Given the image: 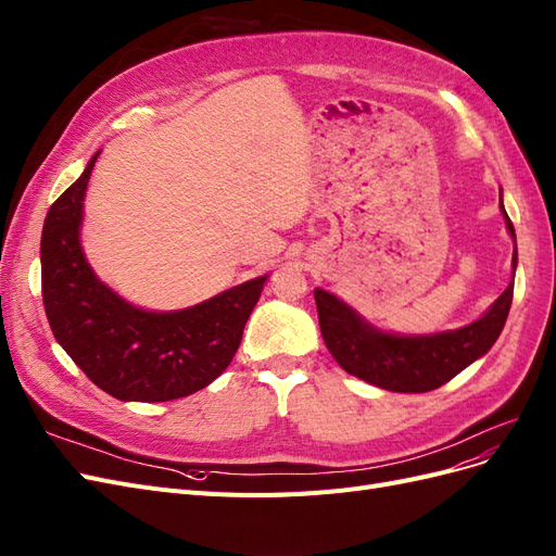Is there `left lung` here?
Instances as JSON below:
<instances>
[{
  "mask_svg": "<svg viewBox=\"0 0 556 556\" xmlns=\"http://www.w3.org/2000/svg\"><path fill=\"white\" fill-rule=\"evenodd\" d=\"M498 207L515 242L513 279L508 289L492 302V307L469 326L432 334L388 332L371 326L342 298L316 289L314 300L320 334L339 367L390 392H429L485 355L506 326L517 267L515 228L504 201Z\"/></svg>",
  "mask_w": 556,
  "mask_h": 556,
  "instance_id": "obj_1",
  "label": "left lung"
}]
</instances>
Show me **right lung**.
<instances>
[{
	"label": "right lung",
	"mask_w": 556,
	"mask_h": 556,
	"mask_svg": "<svg viewBox=\"0 0 556 556\" xmlns=\"http://www.w3.org/2000/svg\"><path fill=\"white\" fill-rule=\"evenodd\" d=\"M50 205L41 232V289L58 344L94 386L122 402L180 400L210 386L236 355L267 275L193 307L142 309L103 283L87 263L80 228L89 175Z\"/></svg>",
	"instance_id": "right-lung-1"
}]
</instances>
